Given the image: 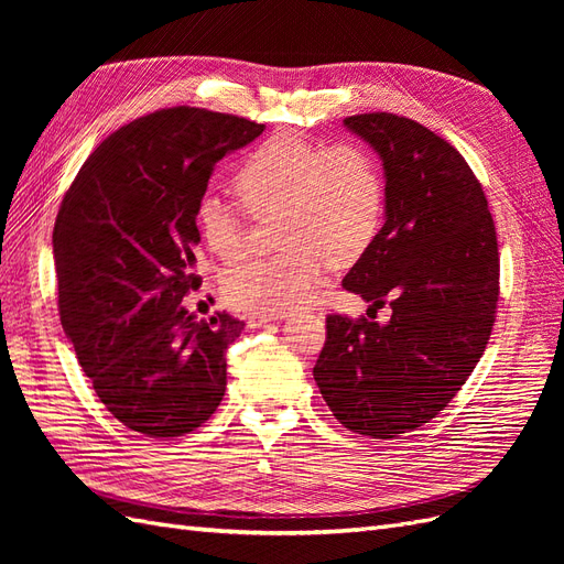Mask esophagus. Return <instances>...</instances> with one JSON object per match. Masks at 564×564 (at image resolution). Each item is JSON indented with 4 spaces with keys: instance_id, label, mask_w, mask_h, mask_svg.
<instances>
[{
    "instance_id": "obj_1",
    "label": "esophagus",
    "mask_w": 564,
    "mask_h": 564,
    "mask_svg": "<svg viewBox=\"0 0 564 564\" xmlns=\"http://www.w3.org/2000/svg\"><path fill=\"white\" fill-rule=\"evenodd\" d=\"M272 319H275V315H270V313H251L247 317V327L249 329H259V327H263V324H268Z\"/></svg>"
}]
</instances>
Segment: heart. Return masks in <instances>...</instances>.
Wrapping results in <instances>:
<instances>
[{"mask_svg":"<svg viewBox=\"0 0 564 564\" xmlns=\"http://www.w3.org/2000/svg\"><path fill=\"white\" fill-rule=\"evenodd\" d=\"M232 187L253 218L278 214L270 259L232 268L224 296L242 313L292 311L313 294L327 268L355 263L383 226L386 185L379 162L362 145L322 143L275 133L237 166ZM197 226L220 261L245 253L242 226L228 204L202 197Z\"/></svg>","mask_w":564,"mask_h":564,"instance_id":"b5f03b06","label":"heart"}]
</instances>
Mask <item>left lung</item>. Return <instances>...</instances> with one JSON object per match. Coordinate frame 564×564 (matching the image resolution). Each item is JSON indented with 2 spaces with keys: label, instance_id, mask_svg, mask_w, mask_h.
I'll return each mask as SVG.
<instances>
[{
  "label": "left lung",
  "instance_id": "1",
  "mask_svg": "<svg viewBox=\"0 0 564 564\" xmlns=\"http://www.w3.org/2000/svg\"><path fill=\"white\" fill-rule=\"evenodd\" d=\"M344 124L386 174V224L344 289L392 315H327L313 377L348 431L388 440L435 419L480 362L497 319V228L480 181L435 131L392 112Z\"/></svg>",
  "mask_w": 564,
  "mask_h": 564
}]
</instances>
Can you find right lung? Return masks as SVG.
I'll return each mask as SVG.
<instances>
[{
	"instance_id": "add662e5",
	"label": "right lung",
	"mask_w": 564,
	"mask_h": 564,
	"mask_svg": "<svg viewBox=\"0 0 564 564\" xmlns=\"http://www.w3.org/2000/svg\"><path fill=\"white\" fill-rule=\"evenodd\" d=\"M265 124L166 108L115 131L82 164L54 226L61 324L98 400L145 437H178L226 392V350L245 322L197 319V204L218 160Z\"/></svg>"
}]
</instances>
